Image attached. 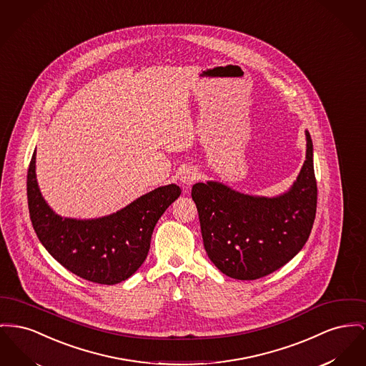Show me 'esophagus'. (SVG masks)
<instances>
[{
    "label": "esophagus",
    "instance_id": "obj_1",
    "mask_svg": "<svg viewBox=\"0 0 366 366\" xmlns=\"http://www.w3.org/2000/svg\"><path fill=\"white\" fill-rule=\"evenodd\" d=\"M196 179H197V172L194 167H188L181 172V182L185 187H191Z\"/></svg>",
    "mask_w": 366,
    "mask_h": 366
}]
</instances>
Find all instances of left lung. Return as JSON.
Returning a JSON list of instances; mask_svg holds the SVG:
<instances>
[{
    "instance_id": "obj_1",
    "label": "left lung",
    "mask_w": 366,
    "mask_h": 366,
    "mask_svg": "<svg viewBox=\"0 0 366 366\" xmlns=\"http://www.w3.org/2000/svg\"><path fill=\"white\" fill-rule=\"evenodd\" d=\"M305 139V162L285 194L274 197L242 194L217 181L192 187L204 249L227 277L254 280L269 275L305 244L318 194L308 131Z\"/></svg>"
}]
</instances>
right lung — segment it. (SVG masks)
<instances>
[{
  "label": "right lung",
  "mask_w": 366,
  "mask_h": 366,
  "mask_svg": "<svg viewBox=\"0 0 366 366\" xmlns=\"http://www.w3.org/2000/svg\"><path fill=\"white\" fill-rule=\"evenodd\" d=\"M181 194L178 185L159 187L113 214L77 219L56 214L36 177V151L27 172V203L33 228L46 252L74 275L116 285L142 265L156 222Z\"/></svg>",
  "instance_id": "obj_1"
}]
</instances>
